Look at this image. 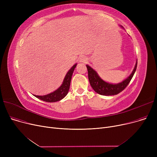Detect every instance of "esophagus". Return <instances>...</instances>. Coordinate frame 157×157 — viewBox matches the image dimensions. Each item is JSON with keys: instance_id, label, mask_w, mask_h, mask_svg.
Returning <instances> with one entry per match:
<instances>
[{"instance_id": "1", "label": "esophagus", "mask_w": 157, "mask_h": 157, "mask_svg": "<svg viewBox=\"0 0 157 157\" xmlns=\"http://www.w3.org/2000/svg\"><path fill=\"white\" fill-rule=\"evenodd\" d=\"M87 61H88L87 58L85 56H81L80 59H79V62H80V63H86Z\"/></svg>"}]
</instances>
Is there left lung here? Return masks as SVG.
I'll return each instance as SVG.
<instances>
[{
    "label": "left lung",
    "mask_w": 157,
    "mask_h": 157,
    "mask_svg": "<svg viewBox=\"0 0 157 157\" xmlns=\"http://www.w3.org/2000/svg\"><path fill=\"white\" fill-rule=\"evenodd\" d=\"M137 65V60H136L134 70L130 74V75L127 78L117 84L109 83L104 81L100 78L97 72L94 69H92L88 65H86L88 73V79L90 81V85H91V86L96 93L100 95L106 96L117 95L118 94L123 91L130 83V80L132 78L134 74L136 71Z\"/></svg>",
    "instance_id": "1"
}]
</instances>
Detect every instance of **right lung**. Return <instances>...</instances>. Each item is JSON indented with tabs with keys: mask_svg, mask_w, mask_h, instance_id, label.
<instances>
[{
	"mask_svg": "<svg viewBox=\"0 0 157 157\" xmlns=\"http://www.w3.org/2000/svg\"><path fill=\"white\" fill-rule=\"evenodd\" d=\"M76 65L77 63L74 64L70 69L67 73L66 74L62 84L59 88L56 90L55 91L45 95H34L36 97L38 98L39 99L48 102H55L62 100V98H63L66 95H67V94L69 92L72 76L74 69L76 67Z\"/></svg>",
	"mask_w": 157,
	"mask_h": 157,
	"instance_id": "add662e5",
	"label": "right lung"
}]
</instances>
